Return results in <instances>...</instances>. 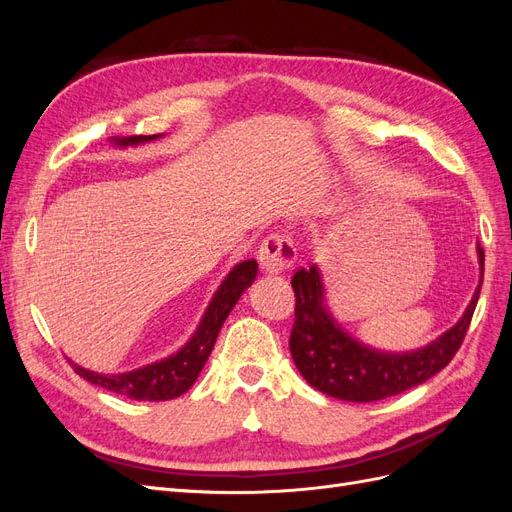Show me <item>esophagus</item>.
Segmentation results:
<instances>
[{"mask_svg":"<svg viewBox=\"0 0 512 512\" xmlns=\"http://www.w3.org/2000/svg\"><path fill=\"white\" fill-rule=\"evenodd\" d=\"M258 260L260 267L267 273H284L294 265V260H297V247H294L288 235L275 232V235H269L260 243Z\"/></svg>","mask_w":512,"mask_h":512,"instance_id":"obj_1","label":"esophagus"}]
</instances>
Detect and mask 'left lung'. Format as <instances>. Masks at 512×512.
Masks as SVG:
<instances>
[{"mask_svg": "<svg viewBox=\"0 0 512 512\" xmlns=\"http://www.w3.org/2000/svg\"><path fill=\"white\" fill-rule=\"evenodd\" d=\"M478 262L483 271L485 252L480 245ZM292 290L294 324L290 354L294 365L316 391L356 404L404 393L442 371L463 344L480 294L478 286L466 314L436 342L414 352L391 354L359 344L333 320L324 307L318 267H301L294 273Z\"/></svg>", "mask_w": 512, "mask_h": 512, "instance_id": "left-lung-1", "label": "left lung"}]
</instances>
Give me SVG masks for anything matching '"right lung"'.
Here are the masks:
<instances>
[{"label": "right lung", "mask_w": 512, "mask_h": 512, "mask_svg": "<svg viewBox=\"0 0 512 512\" xmlns=\"http://www.w3.org/2000/svg\"><path fill=\"white\" fill-rule=\"evenodd\" d=\"M153 138H158V134L115 138V145H121V147L138 145V143L153 141ZM256 273H258L256 260L239 262V265L228 273L218 292L213 294L207 312L203 320H200L198 329L192 335L190 342L185 344L177 354L168 356V359L141 367V369L126 371V374H117V376L96 374V371H89V369H83L81 365L72 363L74 371L91 384L102 386L106 391L126 395L130 399H138V401H166V399H175L183 395L196 382L200 369L205 367L224 320L232 312V307L237 305L243 290L252 286Z\"/></svg>", "instance_id": "add662e5"}]
</instances>
